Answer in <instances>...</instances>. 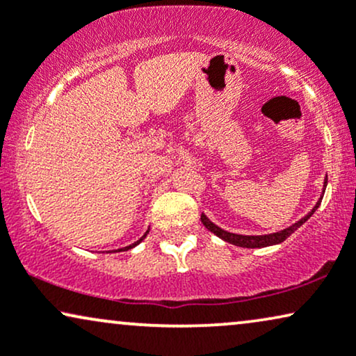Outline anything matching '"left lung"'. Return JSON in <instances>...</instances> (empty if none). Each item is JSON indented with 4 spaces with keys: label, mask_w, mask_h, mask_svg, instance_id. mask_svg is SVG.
Returning a JSON list of instances; mask_svg holds the SVG:
<instances>
[{
    "label": "left lung",
    "mask_w": 356,
    "mask_h": 356,
    "mask_svg": "<svg viewBox=\"0 0 356 356\" xmlns=\"http://www.w3.org/2000/svg\"><path fill=\"white\" fill-rule=\"evenodd\" d=\"M325 188H327V177L324 179V188H322V195L319 197V201L316 202V206L312 207L311 211L307 212L304 218H301L299 220H296L294 224H291L289 227H286L283 230H278V232H273V234H265V235H242V234H234V232H227V230L220 229L219 225H216L212 220H209L206 214H201V222L204 224V227L207 230H211L212 234L218 235L219 238L225 240V242L232 243V245H237V247H242V248H263V247H271V245H278V243L284 242L286 238L289 237L291 234L296 232V230L301 227V225L306 222V220L311 218L314 212L317 211V207L321 206V201L322 197H324V193H325Z\"/></svg>",
    "instance_id": "obj_1"
}]
</instances>
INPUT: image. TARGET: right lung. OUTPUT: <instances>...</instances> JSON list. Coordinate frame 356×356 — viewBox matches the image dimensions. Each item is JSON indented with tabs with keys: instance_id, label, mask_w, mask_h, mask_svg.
I'll use <instances>...</instances> for the list:
<instances>
[{
	"instance_id": "obj_1",
	"label": "right lung",
	"mask_w": 356,
	"mask_h": 356,
	"mask_svg": "<svg viewBox=\"0 0 356 356\" xmlns=\"http://www.w3.org/2000/svg\"><path fill=\"white\" fill-rule=\"evenodd\" d=\"M150 230V229H149ZM149 230H147V232L144 234V235H142V237L140 238H138L137 240V242H134L132 243V245H127V247H124V248H118V252H121V250H131V248H134V247H136V245H138V243H140L142 242V240H144L145 237H147V234H149Z\"/></svg>"
}]
</instances>
